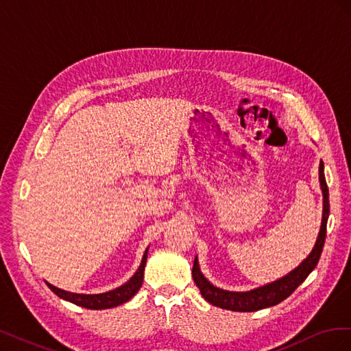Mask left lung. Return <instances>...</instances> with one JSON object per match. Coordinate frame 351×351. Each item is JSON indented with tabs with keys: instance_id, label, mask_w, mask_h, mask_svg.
<instances>
[{
	"instance_id": "8db88e82",
	"label": "left lung",
	"mask_w": 351,
	"mask_h": 351,
	"mask_svg": "<svg viewBox=\"0 0 351 351\" xmlns=\"http://www.w3.org/2000/svg\"><path fill=\"white\" fill-rule=\"evenodd\" d=\"M319 183L324 195V212H322V224L319 230V236L315 243V247L311 252L309 256H307L300 267H297L294 271H291L289 275H285L281 280L274 281L268 285L259 287L256 290H250L246 293H232L227 290H221L218 287L212 285L204 275H202L199 269L197 258H195L193 263V280L200 290L204 299L208 300L210 304H214L221 309L227 311H234V312H256L265 307L275 306L280 302L285 300L287 297L293 294V291L299 287L309 275L315 267L319 262L321 253L324 249L325 236H326V222L329 215V196H328V186L325 182V174H324V162H319Z\"/></svg>"
}]
</instances>
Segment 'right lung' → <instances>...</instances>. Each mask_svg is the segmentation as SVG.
<instances>
[{
    "instance_id": "add662e5",
    "label": "right lung",
    "mask_w": 351,
    "mask_h": 351,
    "mask_svg": "<svg viewBox=\"0 0 351 351\" xmlns=\"http://www.w3.org/2000/svg\"><path fill=\"white\" fill-rule=\"evenodd\" d=\"M146 258H147V249L142 258V263L139 269L136 271V274L133 277L127 281L125 284H123L121 287L115 290H111L108 293H102V294H76V293H70V291H64L61 289H57V287L51 285L49 282H47V285L49 289L54 291L58 297L64 300H69L74 304L86 307V309H110V307H115L121 303L129 302L132 297L139 291L141 285L143 282V271H145V265H146Z\"/></svg>"
}]
</instances>
